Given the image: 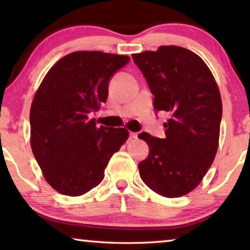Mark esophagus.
Returning <instances> with one entry per match:
<instances>
[{
	"instance_id": "obj_1",
	"label": "esophagus",
	"mask_w": 250,
	"mask_h": 250,
	"mask_svg": "<svg viewBox=\"0 0 250 250\" xmlns=\"http://www.w3.org/2000/svg\"><path fill=\"white\" fill-rule=\"evenodd\" d=\"M130 138L131 139H137L138 138V133L137 132H133V131H131V132H130Z\"/></svg>"
}]
</instances>
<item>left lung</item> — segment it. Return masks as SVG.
I'll return each instance as SVG.
<instances>
[{
  "mask_svg": "<svg viewBox=\"0 0 250 250\" xmlns=\"http://www.w3.org/2000/svg\"><path fill=\"white\" fill-rule=\"evenodd\" d=\"M154 95L156 111L170 113L166 139L142 132L150 149L139 163L146 185L164 197L186 195L201 183L218 149L221 92L204 61L180 46L132 54Z\"/></svg>",
  "mask_w": 250,
  "mask_h": 250,
  "instance_id": "obj_1",
  "label": "left lung"
}]
</instances>
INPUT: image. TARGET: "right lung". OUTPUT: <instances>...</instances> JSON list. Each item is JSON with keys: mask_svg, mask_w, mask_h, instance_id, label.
Listing matches in <instances>:
<instances>
[{"mask_svg": "<svg viewBox=\"0 0 250 250\" xmlns=\"http://www.w3.org/2000/svg\"><path fill=\"white\" fill-rule=\"evenodd\" d=\"M129 61L98 50L70 53L35 92L32 151L46 182L62 195L80 196L99 185L110 158L128 140L126 129L97 126L88 115L105 103L110 78Z\"/></svg>", "mask_w": 250, "mask_h": 250, "instance_id": "obj_1", "label": "right lung"}]
</instances>
